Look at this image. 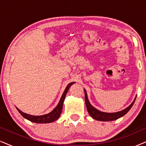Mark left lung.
Segmentation results:
<instances>
[{
    "instance_id": "8db88e82",
    "label": "left lung",
    "mask_w": 146,
    "mask_h": 146,
    "mask_svg": "<svg viewBox=\"0 0 146 146\" xmlns=\"http://www.w3.org/2000/svg\"><path fill=\"white\" fill-rule=\"evenodd\" d=\"M84 93H85V103L86 106L87 110L88 111L89 114L91 115V117L92 118L96 119L98 121H113L115 120V119L119 118V117H122L123 115H124L125 113L128 112V111L131 109V108L132 107V106L134 104V102L135 100V98L134 100L133 101V102L128 107L126 108L123 110L120 111H117V112L114 113H107V112H103V111H99L98 110L95 108L94 107H93L90 104V102L88 98L87 93L86 90L84 89Z\"/></svg>"
}]
</instances>
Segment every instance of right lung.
<instances>
[{
    "label": "right lung",
    "instance_id": "right-lung-1",
    "mask_svg": "<svg viewBox=\"0 0 146 146\" xmlns=\"http://www.w3.org/2000/svg\"><path fill=\"white\" fill-rule=\"evenodd\" d=\"M74 83H75L74 82H73L70 83L69 84L66 88L60 100V102L57 105V106L51 112H50L47 114L42 115H29L27 114V113H24L23 111L20 110L17 108V110L19 111V113L23 115V116L25 117V118L27 119L28 120L33 121V122L37 123H50L53 122L59 118L60 115L62 113V107H63V103L64 101L66 95L68 91V90L70 87L71 85H72Z\"/></svg>",
    "mask_w": 146,
    "mask_h": 146
}]
</instances>
